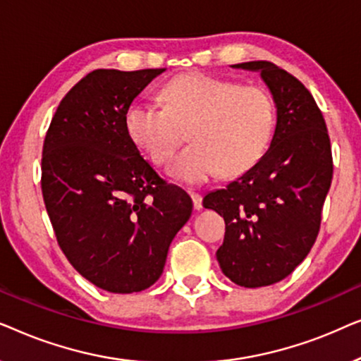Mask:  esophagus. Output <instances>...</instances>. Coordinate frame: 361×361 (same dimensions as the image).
<instances>
[{"label": "esophagus", "instance_id": "1", "mask_svg": "<svg viewBox=\"0 0 361 361\" xmlns=\"http://www.w3.org/2000/svg\"><path fill=\"white\" fill-rule=\"evenodd\" d=\"M190 199H192V202H194V209L195 210L204 209V205H202V195L200 194H195V192H192Z\"/></svg>", "mask_w": 361, "mask_h": 361}]
</instances>
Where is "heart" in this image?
Here are the masks:
<instances>
[{
	"mask_svg": "<svg viewBox=\"0 0 361 361\" xmlns=\"http://www.w3.org/2000/svg\"><path fill=\"white\" fill-rule=\"evenodd\" d=\"M164 108L133 103L125 126L130 140L161 164L187 128L190 145L172 157L166 172L185 184H200L221 172L233 177L251 169L268 149L276 110L271 93L259 85L185 73L161 90Z\"/></svg>",
	"mask_w": 361,
	"mask_h": 361,
	"instance_id": "obj_1",
	"label": "heart"
}]
</instances>
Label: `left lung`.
<instances>
[{"label": "left lung", "instance_id": "obj_1", "mask_svg": "<svg viewBox=\"0 0 361 361\" xmlns=\"http://www.w3.org/2000/svg\"><path fill=\"white\" fill-rule=\"evenodd\" d=\"M259 72L276 106L269 149L225 189L204 197L225 220L216 251L221 273L243 288L288 278L309 255L320 228L334 166L324 116L298 78L266 61L231 66Z\"/></svg>", "mask_w": 361, "mask_h": 361}]
</instances>
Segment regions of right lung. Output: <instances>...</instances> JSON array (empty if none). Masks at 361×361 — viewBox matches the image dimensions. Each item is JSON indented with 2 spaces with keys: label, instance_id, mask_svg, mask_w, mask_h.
Segmentation results:
<instances>
[{
  "label": "right lung",
  "instance_id": "obj_1",
  "mask_svg": "<svg viewBox=\"0 0 361 361\" xmlns=\"http://www.w3.org/2000/svg\"><path fill=\"white\" fill-rule=\"evenodd\" d=\"M162 72H90L62 98L44 141L41 185L59 245L83 278L108 293L154 284L194 207L126 133V110Z\"/></svg>",
  "mask_w": 361,
  "mask_h": 361
}]
</instances>
